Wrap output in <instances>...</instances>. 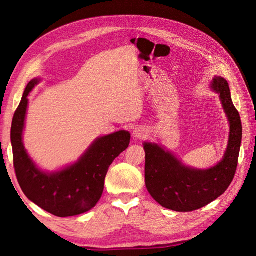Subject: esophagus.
Segmentation results:
<instances>
[{
	"mask_svg": "<svg viewBox=\"0 0 256 256\" xmlns=\"http://www.w3.org/2000/svg\"><path fill=\"white\" fill-rule=\"evenodd\" d=\"M134 136L136 138H144L147 136V131L143 127H136L134 130Z\"/></svg>",
	"mask_w": 256,
	"mask_h": 256,
	"instance_id": "obj_1",
	"label": "esophagus"
}]
</instances>
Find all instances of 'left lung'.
<instances>
[{
	"mask_svg": "<svg viewBox=\"0 0 256 256\" xmlns=\"http://www.w3.org/2000/svg\"><path fill=\"white\" fill-rule=\"evenodd\" d=\"M210 88L218 92L230 124L228 148L220 162L206 170L184 166L176 156L156 143L145 142V184L162 207L187 212L202 208L226 191L235 176L242 126L232 102L228 83L216 76Z\"/></svg>",
	"mask_w": 256,
	"mask_h": 256,
	"instance_id": "8db88e82",
	"label": "left lung"
}]
</instances>
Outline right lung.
Returning <instances> with one entry per match:
<instances>
[{
    "instance_id": "obj_1",
    "label": "right lung",
    "mask_w": 256,
    "mask_h": 256,
    "mask_svg": "<svg viewBox=\"0 0 256 256\" xmlns=\"http://www.w3.org/2000/svg\"><path fill=\"white\" fill-rule=\"evenodd\" d=\"M40 82L37 78L28 82L12 118L14 171L23 193L37 206L60 218L78 216L90 210L102 198L108 170L129 146L130 134L120 130L100 136L74 164L51 173L42 171L30 159L22 141L28 96Z\"/></svg>"
}]
</instances>
